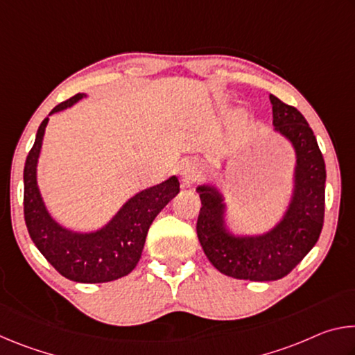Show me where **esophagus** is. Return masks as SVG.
<instances>
[{
  "label": "esophagus",
  "mask_w": 355,
  "mask_h": 355,
  "mask_svg": "<svg viewBox=\"0 0 355 355\" xmlns=\"http://www.w3.org/2000/svg\"><path fill=\"white\" fill-rule=\"evenodd\" d=\"M203 175H205V166L200 159L192 158L182 164V178L186 184L199 182Z\"/></svg>",
  "instance_id": "esophagus-1"
}]
</instances>
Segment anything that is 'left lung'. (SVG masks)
Masks as SVG:
<instances>
[{
	"label": "left lung",
	"mask_w": 355,
	"mask_h": 355,
	"mask_svg": "<svg viewBox=\"0 0 355 355\" xmlns=\"http://www.w3.org/2000/svg\"><path fill=\"white\" fill-rule=\"evenodd\" d=\"M274 131L296 155L291 199L282 219L258 235H236L227 225L224 194L213 184L197 186L202 208L197 236L219 272L252 282L279 280L313 249L324 222L326 164L307 120L296 107L269 95Z\"/></svg>",
	"instance_id": "1"
}]
</instances>
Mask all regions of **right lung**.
<instances>
[{"mask_svg":"<svg viewBox=\"0 0 355 355\" xmlns=\"http://www.w3.org/2000/svg\"><path fill=\"white\" fill-rule=\"evenodd\" d=\"M83 97L86 94L62 101L50 116L73 106ZM46 125L48 117L40 123L23 172V205L29 236L48 263L69 280L103 284L128 275L139 261L153 219L180 192L178 178L172 175L163 183L139 191L97 230H70L48 213L37 184V163Z\"/></svg>","mask_w":355,"mask_h":355,"instance_id":"add662e5","label":"right lung"}]
</instances>
